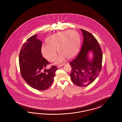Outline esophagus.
I'll return each instance as SVG.
<instances>
[{"label":"esophagus","instance_id":"34e87169","mask_svg":"<svg viewBox=\"0 0 122 122\" xmlns=\"http://www.w3.org/2000/svg\"><path fill=\"white\" fill-rule=\"evenodd\" d=\"M63 65H64V64H60V65H58V66H57V67H58V68H59V67H61V66H63Z\"/></svg>","mask_w":122,"mask_h":122}]
</instances>
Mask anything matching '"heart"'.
Returning a JSON list of instances; mask_svg holds the SVG:
<instances>
[{
    "instance_id": "heart-1",
    "label": "heart",
    "mask_w": 122,
    "mask_h": 122,
    "mask_svg": "<svg viewBox=\"0 0 122 122\" xmlns=\"http://www.w3.org/2000/svg\"><path fill=\"white\" fill-rule=\"evenodd\" d=\"M80 37L77 32L69 30L51 35L46 40L47 44L42 45V56L50 62H53L57 55V50L60 54L56 59V63H61L67 58L71 59L79 51Z\"/></svg>"
}]
</instances>
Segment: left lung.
<instances>
[{"mask_svg": "<svg viewBox=\"0 0 122 122\" xmlns=\"http://www.w3.org/2000/svg\"><path fill=\"white\" fill-rule=\"evenodd\" d=\"M81 30L83 35V42L77 56L70 61L71 67L70 75L75 85L85 87L91 84L99 73L102 66V54L95 37L85 30ZM90 51L93 54L91 61L87 56Z\"/></svg>", "mask_w": 122, "mask_h": 122, "instance_id": "left-lung-1", "label": "left lung"}]
</instances>
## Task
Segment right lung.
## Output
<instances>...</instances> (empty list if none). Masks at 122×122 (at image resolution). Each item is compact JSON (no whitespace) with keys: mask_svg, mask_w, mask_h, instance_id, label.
I'll use <instances>...</instances> for the list:
<instances>
[{"mask_svg":"<svg viewBox=\"0 0 122 122\" xmlns=\"http://www.w3.org/2000/svg\"><path fill=\"white\" fill-rule=\"evenodd\" d=\"M37 35L30 37L24 44L19 55V65L21 75L26 83L33 89L44 90L51 85L57 67L46 66L50 63L41 52V41Z\"/></svg>","mask_w":122,"mask_h":122,"instance_id":"obj_1","label":"right lung"}]
</instances>
